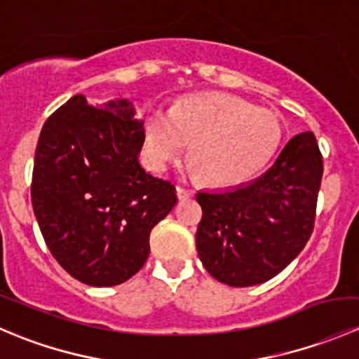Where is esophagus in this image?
Segmentation results:
<instances>
[{
  "mask_svg": "<svg viewBox=\"0 0 359 359\" xmlns=\"http://www.w3.org/2000/svg\"><path fill=\"white\" fill-rule=\"evenodd\" d=\"M193 196H194V191L186 189V187L182 186H177V198H179V200H191Z\"/></svg>",
  "mask_w": 359,
  "mask_h": 359,
  "instance_id": "1",
  "label": "esophagus"
}]
</instances>
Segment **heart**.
<instances>
[{"instance_id":"1","label":"heart","mask_w":359,"mask_h":359,"mask_svg":"<svg viewBox=\"0 0 359 359\" xmlns=\"http://www.w3.org/2000/svg\"><path fill=\"white\" fill-rule=\"evenodd\" d=\"M144 153L163 170L189 142L191 166L208 186H238L262 172L283 140L273 111L227 93H193L172 109H149L142 119Z\"/></svg>"}]
</instances>
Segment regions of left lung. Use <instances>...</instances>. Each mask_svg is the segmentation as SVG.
Returning <instances> with one entry per match:
<instances>
[{
    "label": "left lung",
    "mask_w": 359,
    "mask_h": 359,
    "mask_svg": "<svg viewBox=\"0 0 359 359\" xmlns=\"http://www.w3.org/2000/svg\"><path fill=\"white\" fill-rule=\"evenodd\" d=\"M321 177L316 137L304 132L253 182L200 191L196 248L210 276L229 287H253L281 273L313 234Z\"/></svg>",
    "instance_id": "obj_1"
}]
</instances>
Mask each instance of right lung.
Wrapping results in <instances>:
<instances>
[{"instance_id": "1", "label": "right lung", "mask_w": 359, "mask_h": 359, "mask_svg": "<svg viewBox=\"0 0 359 359\" xmlns=\"http://www.w3.org/2000/svg\"><path fill=\"white\" fill-rule=\"evenodd\" d=\"M142 121L126 99L90 106L74 95L43 125L31 200L45 243L72 278L114 287L146 264L153 227L175 187L140 166Z\"/></svg>"}]
</instances>
